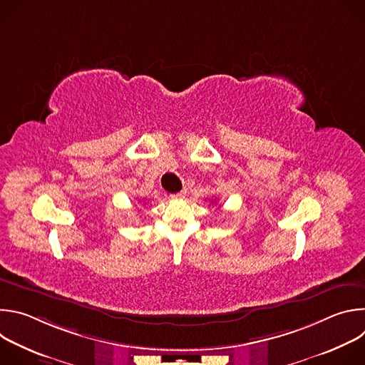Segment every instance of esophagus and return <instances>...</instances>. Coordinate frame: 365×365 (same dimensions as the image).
<instances>
[{
    "label": "esophagus",
    "mask_w": 365,
    "mask_h": 365,
    "mask_svg": "<svg viewBox=\"0 0 365 365\" xmlns=\"http://www.w3.org/2000/svg\"><path fill=\"white\" fill-rule=\"evenodd\" d=\"M185 193H186L185 190H180V192H178V193H173V195H170V197H172V199H182V197L185 196Z\"/></svg>",
    "instance_id": "34e87169"
}]
</instances>
